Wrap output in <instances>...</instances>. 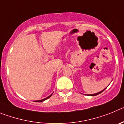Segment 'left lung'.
Masks as SVG:
<instances>
[{"instance_id": "left-lung-1", "label": "left lung", "mask_w": 124, "mask_h": 124, "mask_svg": "<svg viewBox=\"0 0 124 124\" xmlns=\"http://www.w3.org/2000/svg\"><path fill=\"white\" fill-rule=\"evenodd\" d=\"M104 89V90L101 91L99 92V93H96V94H87V96H96V95H98V94H101V93H102V92L104 91L105 89Z\"/></svg>"}]
</instances>
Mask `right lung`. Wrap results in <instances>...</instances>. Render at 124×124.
<instances>
[{
	"label": "right lung",
	"mask_w": 124,
	"mask_h": 124,
	"mask_svg": "<svg viewBox=\"0 0 124 124\" xmlns=\"http://www.w3.org/2000/svg\"><path fill=\"white\" fill-rule=\"evenodd\" d=\"M52 94H51V95H50V96H49L48 97H46V98H45V99H41V100H39V101H35V102H41L44 101L46 100V99H48V98H50V97H51V96H52Z\"/></svg>",
	"instance_id": "obj_1"
}]
</instances>
